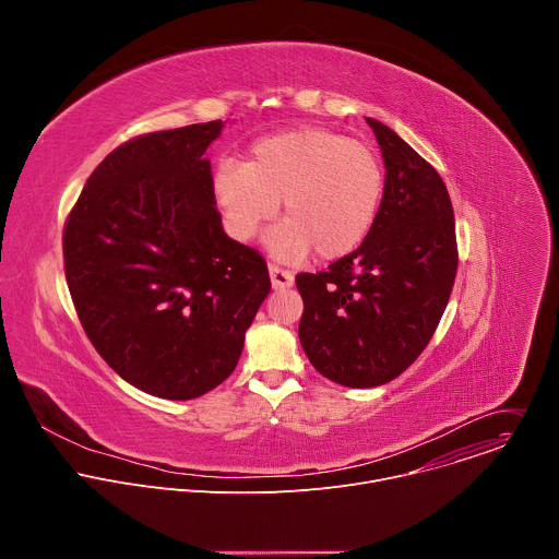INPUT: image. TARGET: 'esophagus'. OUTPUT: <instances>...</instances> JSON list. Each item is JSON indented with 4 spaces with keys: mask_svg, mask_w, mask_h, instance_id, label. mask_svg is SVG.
<instances>
[{
    "mask_svg": "<svg viewBox=\"0 0 559 559\" xmlns=\"http://www.w3.org/2000/svg\"><path fill=\"white\" fill-rule=\"evenodd\" d=\"M270 278H272L274 289H285V287L294 285V274L281 270L278 265H270Z\"/></svg>",
    "mask_w": 559,
    "mask_h": 559,
    "instance_id": "34e87169",
    "label": "esophagus"
}]
</instances>
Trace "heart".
Instances as JSON below:
<instances>
[{
  "instance_id": "1",
  "label": "heart",
  "mask_w": 559,
  "mask_h": 559,
  "mask_svg": "<svg viewBox=\"0 0 559 559\" xmlns=\"http://www.w3.org/2000/svg\"><path fill=\"white\" fill-rule=\"evenodd\" d=\"M382 186L371 147L316 126L259 139L246 164L223 162L212 179L236 241L254 238L283 199L287 218L270 231L267 248L285 261H300L311 248L325 261L354 252L376 221Z\"/></svg>"
}]
</instances>
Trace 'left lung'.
I'll use <instances>...</instances> for the list:
<instances>
[{
    "label": "left lung",
    "instance_id": "obj_1",
    "mask_svg": "<svg viewBox=\"0 0 559 559\" xmlns=\"http://www.w3.org/2000/svg\"><path fill=\"white\" fill-rule=\"evenodd\" d=\"M384 162L376 221L358 250L328 272L298 274V325L309 362L354 389L401 376L429 345L449 302L457 246L453 207L431 164L369 119Z\"/></svg>",
    "mask_w": 559,
    "mask_h": 559
}]
</instances>
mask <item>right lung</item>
Listing matches in <instances>:
<instances>
[{
  "mask_svg": "<svg viewBox=\"0 0 559 559\" xmlns=\"http://www.w3.org/2000/svg\"><path fill=\"white\" fill-rule=\"evenodd\" d=\"M223 121L134 136L95 168L63 227L79 321L132 386L192 401L241 358L272 289L265 259L223 231L205 150Z\"/></svg>",
  "mask_w": 559,
  "mask_h": 559,
  "instance_id": "add662e5",
  "label": "right lung"
}]
</instances>
